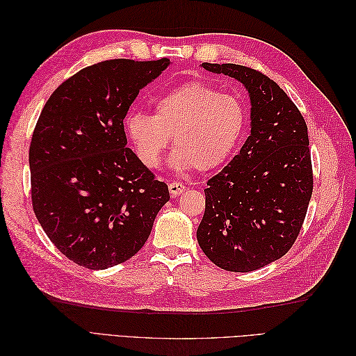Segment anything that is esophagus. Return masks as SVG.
<instances>
[{
	"label": "esophagus",
	"mask_w": 356,
	"mask_h": 356,
	"mask_svg": "<svg viewBox=\"0 0 356 356\" xmlns=\"http://www.w3.org/2000/svg\"><path fill=\"white\" fill-rule=\"evenodd\" d=\"M186 190V187L182 186V182H178V181H174V182H170L169 184V193H170V196L172 197H177V196H179L182 191Z\"/></svg>",
	"instance_id": "obj_1"
}]
</instances>
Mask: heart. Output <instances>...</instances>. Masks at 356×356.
I'll return each mask as SVG.
<instances>
[{"label": "heart", "instance_id": "b5f03b06", "mask_svg": "<svg viewBox=\"0 0 356 356\" xmlns=\"http://www.w3.org/2000/svg\"><path fill=\"white\" fill-rule=\"evenodd\" d=\"M246 122L245 104L238 96L193 81L161 95L152 117L129 113L123 124L147 168L159 165L172 138V166L209 172L233 156L243 139Z\"/></svg>", "mask_w": 356, "mask_h": 356}]
</instances>
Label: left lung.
<instances>
[{"mask_svg": "<svg viewBox=\"0 0 356 356\" xmlns=\"http://www.w3.org/2000/svg\"><path fill=\"white\" fill-rule=\"evenodd\" d=\"M202 67L241 81L251 99V135L204 188L197 242L229 272H252L294 245L314 190L307 126L296 104L260 71L234 63Z\"/></svg>", "mask_w": 356, "mask_h": 356, "instance_id": "left-lung-1", "label": "left lung"}]
</instances>
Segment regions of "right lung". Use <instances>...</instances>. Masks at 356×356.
<instances>
[{"instance_id":"right-lung-1","label":"right lung","mask_w":356,"mask_h":356,"mask_svg":"<svg viewBox=\"0 0 356 356\" xmlns=\"http://www.w3.org/2000/svg\"><path fill=\"white\" fill-rule=\"evenodd\" d=\"M170 60L111 59L83 68L51 93L29 147L31 199L49 239L75 264L104 270L147 242L169 200L127 148L123 120L139 90Z\"/></svg>"}]
</instances>
